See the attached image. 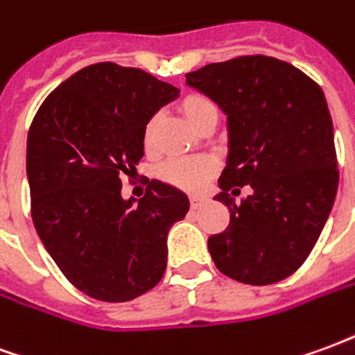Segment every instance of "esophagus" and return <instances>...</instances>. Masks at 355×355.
<instances>
[{
	"instance_id": "obj_1",
	"label": "esophagus",
	"mask_w": 355,
	"mask_h": 355,
	"mask_svg": "<svg viewBox=\"0 0 355 355\" xmlns=\"http://www.w3.org/2000/svg\"><path fill=\"white\" fill-rule=\"evenodd\" d=\"M205 201H207V198H203V196H192V198H190V207L192 209L201 207Z\"/></svg>"
}]
</instances>
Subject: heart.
I'll use <instances>...</instances> for the list:
<instances>
[{"label":"heart","mask_w":355,"mask_h":355,"mask_svg":"<svg viewBox=\"0 0 355 355\" xmlns=\"http://www.w3.org/2000/svg\"><path fill=\"white\" fill-rule=\"evenodd\" d=\"M178 110L188 119L193 129L200 131L203 125L211 119H218V108L215 101L203 93H188L178 102ZM159 127V116L148 117L142 127V148L148 154L155 150V132ZM218 171V163L213 157H182V159H169L159 167V178L167 184L175 186L184 192H200Z\"/></svg>","instance_id":"obj_1"}]
</instances>
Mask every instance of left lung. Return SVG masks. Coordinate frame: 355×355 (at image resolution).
Masks as SVG:
<instances>
[{
  "mask_svg": "<svg viewBox=\"0 0 355 355\" xmlns=\"http://www.w3.org/2000/svg\"><path fill=\"white\" fill-rule=\"evenodd\" d=\"M228 116L230 154L215 200L230 209L209 238L215 266L236 282L270 285L304 264L338 188L333 121L321 87L289 62L245 55L186 73ZM252 193L236 204L228 191Z\"/></svg>",
  "mask_w": 355,
  "mask_h": 355,
  "instance_id": "obj_1",
  "label": "left lung"
}]
</instances>
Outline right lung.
Instances as JSON below:
<instances>
[{
    "label": "right lung",
    "mask_w": 355,
    "mask_h": 355,
    "mask_svg": "<svg viewBox=\"0 0 355 355\" xmlns=\"http://www.w3.org/2000/svg\"><path fill=\"white\" fill-rule=\"evenodd\" d=\"M178 94L116 62L85 66L43 101L28 131L26 173L35 232L76 289L127 302L167 268V232L188 213L184 193L148 182L139 203L121 177L144 155L142 127Z\"/></svg>",
    "instance_id": "add662e5"
}]
</instances>
